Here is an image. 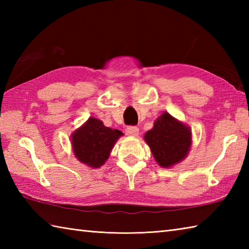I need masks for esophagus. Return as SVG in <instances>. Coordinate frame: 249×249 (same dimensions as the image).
I'll return each instance as SVG.
<instances>
[{
	"instance_id": "1",
	"label": "esophagus",
	"mask_w": 249,
	"mask_h": 249,
	"mask_svg": "<svg viewBox=\"0 0 249 249\" xmlns=\"http://www.w3.org/2000/svg\"><path fill=\"white\" fill-rule=\"evenodd\" d=\"M125 133L126 135L128 136H138L139 134V128L136 127V126H127L125 129Z\"/></svg>"
}]
</instances>
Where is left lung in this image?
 <instances>
[{
  "instance_id": "left-lung-1",
  "label": "left lung",
  "mask_w": 249,
  "mask_h": 249,
  "mask_svg": "<svg viewBox=\"0 0 249 249\" xmlns=\"http://www.w3.org/2000/svg\"><path fill=\"white\" fill-rule=\"evenodd\" d=\"M153 156L162 168H170L187 156L192 145V130L187 125L163 112L144 135Z\"/></svg>"
}]
</instances>
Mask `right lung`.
I'll return each instance as SVG.
<instances>
[{"label": "right lung", "mask_w": 249, "mask_h": 249, "mask_svg": "<svg viewBox=\"0 0 249 249\" xmlns=\"http://www.w3.org/2000/svg\"><path fill=\"white\" fill-rule=\"evenodd\" d=\"M123 133L105 126L100 120L89 118L71 134L73 155L79 161L99 168L108 160L111 150Z\"/></svg>", "instance_id": "obj_1"}]
</instances>
